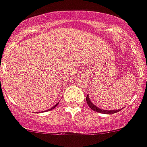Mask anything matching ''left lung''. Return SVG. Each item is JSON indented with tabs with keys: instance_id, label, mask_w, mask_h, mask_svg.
<instances>
[{
	"instance_id": "1",
	"label": "left lung",
	"mask_w": 147,
	"mask_h": 147,
	"mask_svg": "<svg viewBox=\"0 0 147 147\" xmlns=\"http://www.w3.org/2000/svg\"><path fill=\"white\" fill-rule=\"evenodd\" d=\"M86 100H87V103H88V107H90V109H92L93 110L95 111V112H97V113H104V114H113V113H118V112H119V111L121 110V109H115V110H105V109L99 108V107L95 106V105H94L91 101H90V98H89V94H88L87 96H86Z\"/></svg>"
}]
</instances>
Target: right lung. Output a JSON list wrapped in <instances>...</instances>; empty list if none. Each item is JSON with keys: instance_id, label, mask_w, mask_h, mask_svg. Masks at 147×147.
<instances>
[{"instance_id": "add662e5", "label": "right lung", "mask_w": 147, "mask_h": 147, "mask_svg": "<svg viewBox=\"0 0 147 147\" xmlns=\"http://www.w3.org/2000/svg\"><path fill=\"white\" fill-rule=\"evenodd\" d=\"M58 103H59V102H57V104L55 105V106H53V107H52V108H51V109H48V110H47V111H49V110H51V109H54V108H55V107H57V105H58ZM41 113H42V112H41Z\"/></svg>"}]
</instances>
